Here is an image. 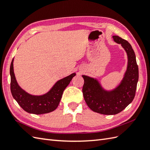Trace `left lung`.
Returning a JSON list of instances; mask_svg holds the SVG:
<instances>
[{
	"instance_id": "8db88e82",
	"label": "left lung",
	"mask_w": 150,
	"mask_h": 150,
	"mask_svg": "<svg viewBox=\"0 0 150 150\" xmlns=\"http://www.w3.org/2000/svg\"><path fill=\"white\" fill-rule=\"evenodd\" d=\"M112 38L121 45L128 56L127 69L119 85L108 91L96 78L82 76L84 81L83 93L86 104L94 112L106 115L117 114L133 101L139 77L136 56L131 44L117 35H113Z\"/></svg>"
}]
</instances>
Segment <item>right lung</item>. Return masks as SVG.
<instances>
[{"label":"right lung","instance_id":"add662e5","mask_svg":"<svg viewBox=\"0 0 150 150\" xmlns=\"http://www.w3.org/2000/svg\"><path fill=\"white\" fill-rule=\"evenodd\" d=\"M13 59L10 67L11 90L13 99L23 110L30 114L42 115L54 111L57 108L62 93L76 73H72L57 81L47 93L33 95L22 89L18 84L13 72Z\"/></svg>","mask_w":150,"mask_h":150}]
</instances>
